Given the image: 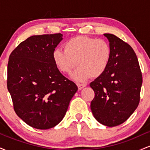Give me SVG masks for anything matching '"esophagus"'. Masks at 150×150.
Masks as SVG:
<instances>
[{
  "mask_svg": "<svg viewBox=\"0 0 150 150\" xmlns=\"http://www.w3.org/2000/svg\"><path fill=\"white\" fill-rule=\"evenodd\" d=\"M77 87H78L79 90H81V89H82L86 86L85 85H84V84H80V83H77Z\"/></svg>",
  "mask_w": 150,
  "mask_h": 150,
  "instance_id": "1",
  "label": "esophagus"
}]
</instances>
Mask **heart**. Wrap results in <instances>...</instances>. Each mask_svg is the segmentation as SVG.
Instances as JSON below:
<instances>
[{
	"label": "heart",
	"instance_id": "1",
	"mask_svg": "<svg viewBox=\"0 0 150 150\" xmlns=\"http://www.w3.org/2000/svg\"><path fill=\"white\" fill-rule=\"evenodd\" d=\"M63 48L64 51H53V63L64 74L71 73L78 65L79 68L73 75V78L77 81L101 76L111 61V46L104 39L79 36L65 42Z\"/></svg>",
	"mask_w": 150,
	"mask_h": 150
}]
</instances>
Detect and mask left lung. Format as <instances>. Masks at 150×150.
<instances>
[{
    "instance_id": "obj_1",
    "label": "left lung",
    "mask_w": 150,
    "mask_h": 150,
    "mask_svg": "<svg viewBox=\"0 0 150 150\" xmlns=\"http://www.w3.org/2000/svg\"><path fill=\"white\" fill-rule=\"evenodd\" d=\"M104 35L111 46V61L105 73L90 83L95 93L90 107L98 122L113 127L124 123L137 108L142 77L131 46L113 34Z\"/></svg>"
}]
</instances>
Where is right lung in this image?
<instances>
[{
	"instance_id": "obj_1",
	"label": "right lung",
	"mask_w": 150,
	"mask_h": 150,
	"mask_svg": "<svg viewBox=\"0 0 150 150\" xmlns=\"http://www.w3.org/2000/svg\"><path fill=\"white\" fill-rule=\"evenodd\" d=\"M63 34L27 38L10 55L8 85L17 115L32 128L46 130L64 118L77 85L60 73L53 53Z\"/></svg>"
}]
</instances>
